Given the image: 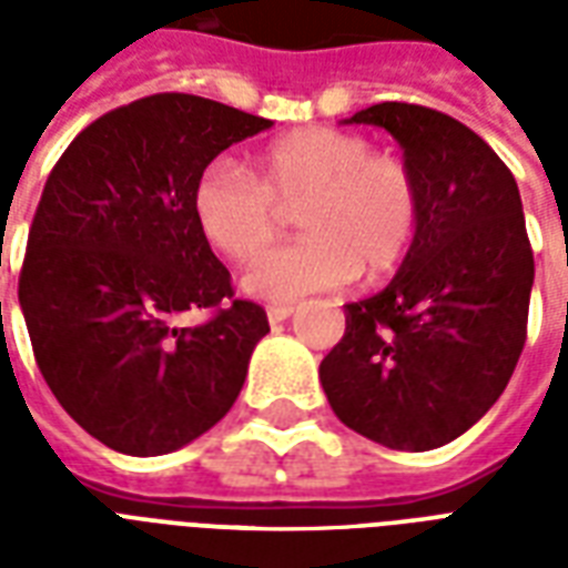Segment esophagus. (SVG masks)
Returning <instances> with one entry per match:
<instances>
[{
	"instance_id": "1",
	"label": "esophagus",
	"mask_w": 568,
	"mask_h": 568,
	"mask_svg": "<svg viewBox=\"0 0 568 568\" xmlns=\"http://www.w3.org/2000/svg\"><path fill=\"white\" fill-rule=\"evenodd\" d=\"M294 315V306H288V303H276V306H267V321L271 324H280V321L292 318Z\"/></svg>"
}]
</instances>
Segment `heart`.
Returning a JSON list of instances; mask_svg holds the SVG:
<instances>
[{
  "label": "heart",
  "instance_id": "b5f03b06",
  "mask_svg": "<svg viewBox=\"0 0 568 568\" xmlns=\"http://www.w3.org/2000/svg\"><path fill=\"white\" fill-rule=\"evenodd\" d=\"M297 205V244L271 250L241 276L244 292L292 303L365 274L404 265L422 223V191L404 159L374 153L368 138L329 126L294 129L256 159L250 176L232 159L205 164L191 191L200 235L232 262L276 239L280 209Z\"/></svg>",
  "mask_w": 568,
  "mask_h": 568
}]
</instances>
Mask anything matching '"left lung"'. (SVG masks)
<instances>
[{"label": "left lung", "instance_id": "8db88e82", "mask_svg": "<svg viewBox=\"0 0 568 568\" xmlns=\"http://www.w3.org/2000/svg\"><path fill=\"white\" fill-rule=\"evenodd\" d=\"M345 123L386 129L400 144L422 223L395 280L345 306L321 386L365 439L439 448L501 397L528 338L534 250L519 185L484 138L442 111L379 102Z\"/></svg>", "mask_w": 568, "mask_h": 568}]
</instances>
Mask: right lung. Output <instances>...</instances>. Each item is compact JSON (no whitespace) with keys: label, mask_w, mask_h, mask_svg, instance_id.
Segmentation results:
<instances>
[{"label":"right lung","mask_w":568,"mask_h":568,"mask_svg":"<svg viewBox=\"0 0 568 568\" xmlns=\"http://www.w3.org/2000/svg\"><path fill=\"white\" fill-rule=\"evenodd\" d=\"M274 123L153 93L82 129L49 173L20 271L38 368L67 415L129 457L171 454L235 404L267 329L232 297L191 191L205 164ZM191 308L213 318L182 328Z\"/></svg>","instance_id":"right-lung-1"}]
</instances>
